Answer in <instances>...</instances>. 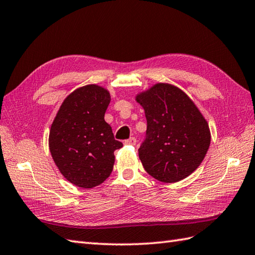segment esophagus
Segmentation results:
<instances>
[{"mask_svg": "<svg viewBox=\"0 0 255 255\" xmlns=\"http://www.w3.org/2000/svg\"><path fill=\"white\" fill-rule=\"evenodd\" d=\"M124 143H125V144H131V145H134V144H136V138H133V137L129 138V139H127V140H125Z\"/></svg>", "mask_w": 255, "mask_h": 255, "instance_id": "34e87169", "label": "esophagus"}]
</instances>
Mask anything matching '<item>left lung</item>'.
Masks as SVG:
<instances>
[{"mask_svg": "<svg viewBox=\"0 0 255 255\" xmlns=\"http://www.w3.org/2000/svg\"><path fill=\"white\" fill-rule=\"evenodd\" d=\"M147 118V136L138 149L149 174L163 183L191 175L210 144L208 123L194 102L167 83H156L136 96Z\"/></svg>", "mask_w": 255, "mask_h": 255, "instance_id": "8db88e82", "label": "left lung"}]
</instances>
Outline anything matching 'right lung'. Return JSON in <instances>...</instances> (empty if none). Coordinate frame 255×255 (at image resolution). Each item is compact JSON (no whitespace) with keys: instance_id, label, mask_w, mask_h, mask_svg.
<instances>
[{"instance_id":"1","label":"right lung","mask_w":255,"mask_h":255,"mask_svg":"<svg viewBox=\"0 0 255 255\" xmlns=\"http://www.w3.org/2000/svg\"><path fill=\"white\" fill-rule=\"evenodd\" d=\"M110 102L106 89L85 85L66 97L53 119L50 153L61 174L75 186L92 188L104 182L115 163L114 151L123 147L104 119Z\"/></svg>"}]
</instances>
